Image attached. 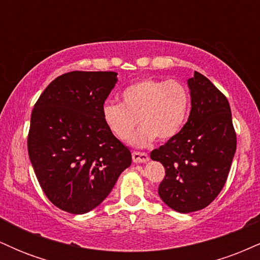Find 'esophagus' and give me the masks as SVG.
<instances>
[{
  "instance_id": "1",
  "label": "esophagus",
  "mask_w": 260,
  "mask_h": 260,
  "mask_svg": "<svg viewBox=\"0 0 260 260\" xmlns=\"http://www.w3.org/2000/svg\"><path fill=\"white\" fill-rule=\"evenodd\" d=\"M132 159L134 162L140 164V162H147L149 160L148 154L145 153H140V151H133L132 153Z\"/></svg>"
}]
</instances>
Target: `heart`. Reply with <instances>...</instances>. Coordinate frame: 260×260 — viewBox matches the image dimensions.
Returning a JSON list of instances; mask_svg holds the SVG:
<instances>
[{"label": "heart", "instance_id": "1", "mask_svg": "<svg viewBox=\"0 0 260 260\" xmlns=\"http://www.w3.org/2000/svg\"><path fill=\"white\" fill-rule=\"evenodd\" d=\"M121 100V104L106 103L103 106V121L113 137L126 140L138 120L142 126L131 138L138 148L147 147L155 138L168 140L177 136L189 110V92L174 79L138 80L123 89Z\"/></svg>", "mask_w": 260, "mask_h": 260}]
</instances>
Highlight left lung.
Returning a JSON list of instances; mask_svg holds the SVG:
<instances>
[{"label":"left lung","mask_w":260,"mask_h":260,"mask_svg":"<svg viewBox=\"0 0 260 260\" xmlns=\"http://www.w3.org/2000/svg\"><path fill=\"white\" fill-rule=\"evenodd\" d=\"M188 121L177 136L150 153L165 168L160 198L178 213L202 210L219 196L237 144L225 95L199 72L188 79Z\"/></svg>","instance_id":"1"}]
</instances>
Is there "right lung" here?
Masks as SVG:
<instances>
[{
  "label": "right lung",
  "mask_w": 260,
  "mask_h": 260,
  "mask_svg": "<svg viewBox=\"0 0 260 260\" xmlns=\"http://www.w3.org/2000/svg\"><path fill=\"white\" fill-rule=\"evenodd\" d=\"M116 82V72L64 73L32 109L29 157L45 196L67 213L96 208L132 162L129 149L110 133L101 115Z\"/></svg>",
  "instance_id": "add662e5"
}]
</instances>
